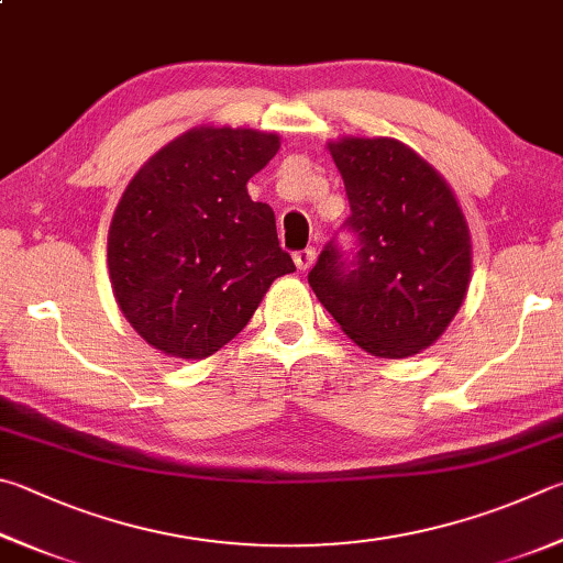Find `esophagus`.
<instances>
[{"instance_id":"obj_1","label":"esophagus","mask_w":563,"mask_h":563,"mask_svg":"<svg viewBox=\"0 0 563 563\" xmlns=\"http://www.w3.org/2000/svg\"><path fill=\"white\" fill-rule=\"evenodd\" d=\"M313 260H317V252H313V250H299V252H294V264H297L301 272L309 269V266L313 264Z\"/></svg>"}]
</instances>
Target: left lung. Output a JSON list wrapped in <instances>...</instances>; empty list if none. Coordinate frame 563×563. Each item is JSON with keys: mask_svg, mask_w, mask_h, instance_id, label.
Instances as JSON below:
<instances>
[{"mask_svg": "<svg viewBox=\"0 0 563 563\" xmlns=\"http://www.w3.org/2000/svg\"><path fill=\"white\" fill-rule=\"evenodd\" d=\"M346 185L358 252H321L309 284L341 331L378 358L432 346L467 297L470 227L452 187L396 137L327 143Z\"/></svg>", "mask_w": 563, "mask_h": 563, "instance_id": "1", "label": "left lung"}]
</instances>
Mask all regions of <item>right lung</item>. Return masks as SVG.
<instances>
[{
    "mask_svg": "<svg viewBox=\"0 0 563 563\" xmlns=\"http://www.w3.org/2000/svg\"><path fill=\"white\" fill-rule=\"evenodd\" d=\"M279 135L197 125L173 137L128 183L108 230L118 309L147 346L202 361L240 333L276 276L297 272L269 205L246 183Z\"/></svg>",
    "mask_w": 563,
    "mask_h": 563,
    "instance_id": "add662e5",
    "label": "right lung"
}]
</instances>
